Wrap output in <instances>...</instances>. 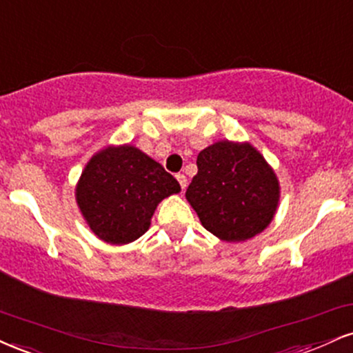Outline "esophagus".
<instances>
[{
	"instance_id": "34e87169",
	"label": "esophagus",
	"mask_w": 353,
	"mask_h": 353,
	"mask_svg": "<svg viewBox=\"0 0 353 353\" xmlns=\"http://www.w3.org/2000/svg\"><path fill=\"white\" fill-rule=\"evenodd\" d=\"M176 180H178V183H180L181 190H185V188H186V185H188V181H186V176L183 175V173H178V175H176Z\"/></svg>"
}]
</instances>
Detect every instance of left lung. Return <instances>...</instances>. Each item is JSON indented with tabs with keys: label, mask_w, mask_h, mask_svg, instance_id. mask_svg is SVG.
<instances>
[{
	"label": "left lung",
	"mask_w": 353,
	"mask_h": 353,
	"mask_svg": "<svg viewBox=\"0 0 353 353\" xmlns=\"http://www.w3.org/2000/svg\"><path fill=\"white\" fill-rule=\"evenodd\" d=\"M196 165L185 196L210 233L239 243L266 230L279 203V181L251 143L221 140L198 153Z\"/></svg>",
	"instance_id": "8db88e82"
}]
</instances>
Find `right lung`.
<instances>
[{
	"label": "right lung",
	"mask_w": 353,
	"mask_h": 353,
	"mask_svg": "<svg viewBox=\"0 0 353 353\" xmlns=\"http://www.w3.org/2000/svg\"><path fill=\"white\" fill-rule=\"evenodd\" d=\"M180 183L159 161L132 145L105 147L85 165L76 200L92 233L110 244L135 241L150 228L163 198Z\"/></svg>",
	"instance_id": "obj_1"
}]
</instances>
